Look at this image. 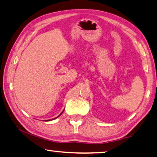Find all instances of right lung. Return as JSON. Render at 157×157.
I'll return each instance as SVG.
<instances>
[{
    "label": "right lung",
    "mask_w": 157,
    "mask_h": 157,
    "mask_svg": "<svg viewBox=\"0 0 157 157\" xmlns=\"http://www.w3.org/2000/svg\"><path fill=\"white\" fill-rule=\"evenodd\" d=\"M63 112H64V110H63V111H62V113H61L60 114H59V116H60V115H62V113H63ZM59 116H58V117H59ZM57 117H56V118H54V119H56ZM52 119H51V120H52ZM47 121H51V120H47Z\"/></svg>",
    "instance_id": "1"
}]
</instances>
